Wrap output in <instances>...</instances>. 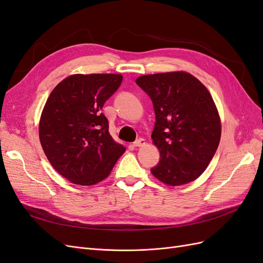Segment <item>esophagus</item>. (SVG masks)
<instances>
[{
  "mask_svg": "<svg viewBox=\"0 0 263 263\" xmlns=\"http://www.w3.org/2000/svg\"><path fill=\"white\" fill-rule=\"evenodd\" d=\"M146 145V140L144 138H139L134 142V147H142Z\"/></svg>",
  "mask_w": 263,
  "mask_h": 263,
  "instance_id": "34e87169",
  "label": "esophagus"
}]
</instances>
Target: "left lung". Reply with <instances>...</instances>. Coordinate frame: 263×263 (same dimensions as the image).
I'll list each match as a JSON object with an SVG mask.
<instances>
[{
  "instance_id": "obj_1",
  "label": "left lung",
  "mask_w": 263,
  "mask_h": 263,
  "mask_svg": "<svg viewBox=\"0 0 263 263\" xmlns=\"http://www.w3.org/2000/svg\"><path fill=\"white\" fill-rule=\"evenodd\" d=\"M136 83L150 97L156 114L151 138L160 161L151 173L170 186L196 180L216 153L221 134L210 91L185 71L141 76Z\"/></svg>"
}]
</instances>
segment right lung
Here are the masks:
<instances>
[{
	"label": "right lung",
	"mask_w": 263,
	"mask_h": 263,
	"mask_svg": "<svg viewBox=\"0 0 263 263\" xmlns=\"http://www.w3.org/2000/svg\"><path fill=\"white\" fill-rule=\"evenodd\" d=\"M122 74L69 76L47 99L39 121V140L53 169L71 183L94 185L106 179L126 148L108 132L101 113L118 89Z\"/></svg>",
	"instance_id": "obj_1"
}]
</instances>
